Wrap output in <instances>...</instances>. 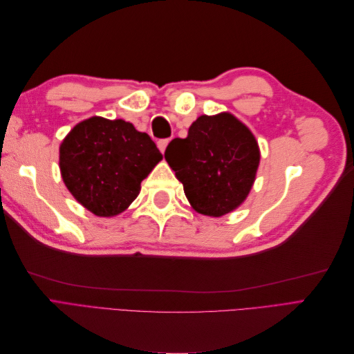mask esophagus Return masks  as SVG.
<instances>
[{
    "label": "esophagus",
    "instance_id": "obj_1",
    "mask_svg": "<svg viewBox=\"0 0 354 354\" xmlns=\"http://www.w3.org/2000/svg\"><path fill=\"white\" fill-rule=\"evenodd\" d=\"M168 143H169V138H162V140H159V142H158L159 151L164 153V152H165V149H167V146H168Z\"/></svg>",
    "mask_w": 354,
    "mask_h": 354
}]
</instances>
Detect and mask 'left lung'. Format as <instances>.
Segmentation results:
<instances>
[{
  "mask_svg": "<svg viewBox=\"0 0 354 354\" xmlns=\"http://www.w3.org/2000/svg\"><path fill=\"white\" fill-rule=\"evenodd\" d=\"M165 159L183 183L192 208L221 217L248 196L260 164V149L250 128L229 112L201 115L186 138L167 146Z\"/></svg>",
  "mask_w": 354,
  "mask_h": 354,
  "instance_id": "obj_1",
  "label": "left lung"
}]
</instances>
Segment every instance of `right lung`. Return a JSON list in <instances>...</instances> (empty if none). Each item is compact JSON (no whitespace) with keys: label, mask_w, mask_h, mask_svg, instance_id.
<instances>
[{"label":"right lung","mask_w":354,"mask_h":354,"mask_svg":"<svg viewBox=\"0 0 354 354\" xmlns=\"http://www.w3.org/2000/svg\"><path fill=\"white\" fill-rule=\"evenodd\" d=\"M162 159L146 133L124 120L88 118L60 145L59 165L68 190L99 217L125 211L140 194L142 181Z\"/></svg>","instance_id":"obj_1"}]
</instances>
